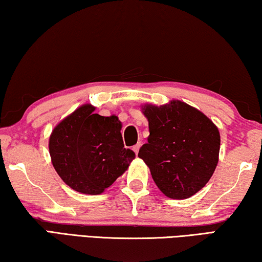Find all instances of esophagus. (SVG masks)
<instances>
[{
	"label": "esophagus",
	"mask_w": 262,
	"mask_h": 262,
	"mask_svg": "<svg viewBox=\"0 0 262 262\" xmlns=\"http://www.w3.org/2000/svg\"><path fill=\"white\" fill-rule=\"evenodd\" d=\"M140 147H141V142H139V143L135 144L134 147H133V151H134L135 154H137V152H139V150H140Z\"/></svg>",
	"instance_id": "esophagus-1"
}]
</instances>
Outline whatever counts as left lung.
Returning <instances> with one entry per match:
<instances>
[{"label":"left lung","mask_w":262,"mask_h":262,"mask_svg":"<svg viewBox=\"0 0 262 262\" xmlns=\"http://www.w3.org/2000/svg\"><path fill=\"white\" fill-rule=\"evenodd\" d=\"M143 113L150 135L139 157L166 196L190 198L214 173L221 144L219 129L200 111L180 100L159 107L145 105Z\"/></svg>","instance_id":"obj_1"}]
</instances>
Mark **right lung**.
<instances>
[{
  "mask_svg": "<svg viewBox=\"0 0 262 262\" xmlns=\"http://www.w3.org/2000/svg\"><path fill=\"white\" fill-rule=\"evenodd\" d=\"M94 111V106L83 105L62 120L50 137V154L66 184L97 195L127 170L135 154L123 145L119 119Z\"/></svg>",
  "mask_w": 262,
  "mask_h": 262,
  "instance_id": "obj_1",
  "label": "right lung"
}]
</instances>
